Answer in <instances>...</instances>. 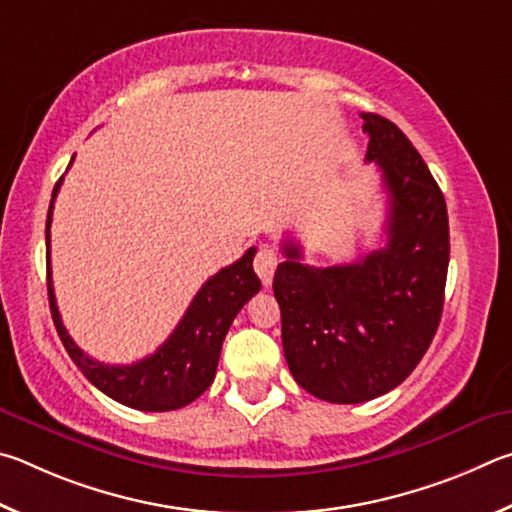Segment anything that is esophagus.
Returning <instances> with one entry per match:
<instances>
[{
  "label": "esophagus",
  "instance_id": "34e87169",
  "mask_svg": "<svg viewBox=\"0 0 512 512\" xmlns=\"http://www.w3.org/2000/svg\"><path fill=\"white\" fill-rule=\"evenodd\" d=\"M276 265H279V256H276V251L272 247L258 249V254L254 258V270H256L258 276H261L265 288H267V285H272Z\"/></svg>",
  "mask_w": 512,
  "mask_h": 512
}]
</instances>
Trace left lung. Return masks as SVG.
Instances as JSON below:
<instances>
[{"label":"left lung","instance_id":"left-lung-1","mask_svg":"<svg viewBox=\"0 0 512 512\" xmlns=\"http://www.w3.org/2000/svg\"><path fill=\"white\" fill-rule=\"evenodd\" d=\"M366 161L389 197L387 245L348 265L312 267L283 240L274 297L290 373L315 398L357 405L389 393L423 360L443 312L450 263L445 197L396 123L364 112Z\"/></svg>","mask_w":512,"mask_h":512}]
</instances>
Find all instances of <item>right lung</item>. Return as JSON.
<instances>
[{"label": "right lung", "mask_w": 512, "mask_h": 512, "mask_svg": "<svg viewBox=\"0 0 512 512\" xmlns=\"http://www.w3.org/2000/svg\"><path fill=\"white\" fill-rule=\"evenodd\" d=\"M62 177L53 188L47 215V292L51 317L74 364L105 396L139 411H173L200 398L211 387L218 369L222 342L240 308L261 290V281L251 267L256 247L211 276L195 294L182 321L155 353L134 364L110 366L96 362L80 351L62 324L51 281V211Z\"/></svg>", "instance_id": "obj_1"}]
</instances>
